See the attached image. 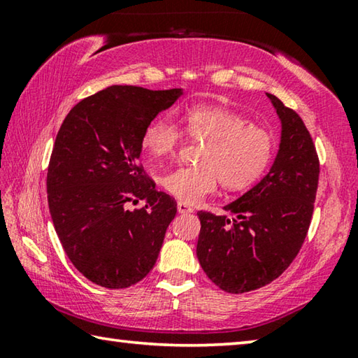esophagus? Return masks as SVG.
Here are the masks:
<instances>
[{
	"instance_id": "esophagus-1",
	"label": "esophagus",
	"mask_w": 358,
	"mask_h": 358,
	"mask_svg": "<svg viewBox=\"0 0 358 358\" xmlns=\"http://www.w3.org/2000/svg\"><path fill=\"white\" fill-rule=\"evenodd\" d=\"M177 210H178V213H181V215L192 213V208H191L189 205H187L186 202H178V203H177Z\"/></svg>"
}]
</instances>
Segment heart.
<instances>
[{
  "instance_id": "1",
  "label": "heart",
  "mask_w": 358,
  "mask_h": 358,
  "mask_svg": "<svg viewBox=\"0 0 358 358\" xmlns=\"http://www.w3.org/2000/svg\"><path fill=\"white\" fill-rule=\"evenodd\" d=\"M185 131L196 141L207 142L199 157L201 166L173 169L161 183L167 192L187 203L202 201L216 189L220 180L232 191L251 186L273 153V136L268 129L222 106H191L185 112ZM181 138L183 131L171 118L157 117L145 128L142 147L159 159L172 155Z\"/></svg>"
}]
</instances>
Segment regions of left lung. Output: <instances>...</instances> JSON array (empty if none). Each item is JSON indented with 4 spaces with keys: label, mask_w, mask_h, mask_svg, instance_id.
Masks as SVG:
<instances>
[{
    "label": "left lung",
    "mask_w": 358,
    "mask_h": 358,
    "mask_svg": "<svg viewBox=\"0 0 358 358\" xmlns=\"http://www.w3.org/2000/svg\"><path fill=\"white\" fill-rule=\"evenodd\" d=\"M281 121V141L270 172L230 202L227 215L199 211L197 259L217 287L245 294L276 280L299 254L310 229L319 159L305 123L266 93Z\"/></svg>",
    "instance_id": "8db88e82"
}]
</instances>
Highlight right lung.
Here are the masks:
<instances>
[{
	"label": "right lung",
	"instance_id": "right-lung-1",
	"mask_svg": "<svg viewBox=\"0 0 358 358\" xmlns=\"http://www.w3.org/2000/svg\"><path fill=\"white\" fill-rule=\"evenodd\" d=\"M181 88L113 85L71 108L47 172L48 208L64 252L90 281L124 289L159 256L177 202L157 191L138 162L142 134ZM145 200L131 212L127 203Z\"/></svg>",
	"mask_w": 358,
	"mask_h": 358
}]
</instances>
